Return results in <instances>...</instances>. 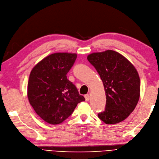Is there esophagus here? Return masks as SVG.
<instances>
[{
    "mask_svg": "<svg viewBox=\"0 0 159 159\" xmlns=\"http://www.w3.org/2000/svg\"><path fill=\"white\" fill-rule=\"evenodd\" d=\"M84 97H85V100H86V101H88L89 100V99H90V95H84Z\"/></svg>",
    "mask_w": 159,
    "mask_h": 159,
    "instance_id": "obj_1",
    "label": "esophagus"
}]
</instances>
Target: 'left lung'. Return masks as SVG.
Returning a JSON list of instances; mask_svg holds the SVG:
<instances>
[{"label":"left lung","instance_id":"obj_1","mask_svg":"<svg viewBox=\"0 0 159 159\" xmlns=\"http://www.w3.org/2000/svg\"><path fill=\"white\" fill-rule=\"evenodd\" d=\"M87 60L102 80L106 95L105 111L98 117L107 124H115L129 116L140 98V80L133 64L113 50L93 53Z\"/></svg>","mask_w":159,"mask_h":159}]
</instances>
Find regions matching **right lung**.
I'll list each match as a JSON object with an SVG mask.
<instances>
[{
    "instance_id": "obj_1",
    "label": "right lung",
    "mask_w": 159,
    "mask_h": 159,
    "mask_svg": "<svg viewBox=\"0 0 159 159\" xmlns=\"http://www.w3.org/2000/svg\"><path fill=\"white\" fill-rule=\"evenodd\" d=\"M76 57V54L54 53L41 60L31 71L28 99L36 113L48 124L62 123L77 104L85 101L66 76Z\"/></svg>"
}]
</instances>
